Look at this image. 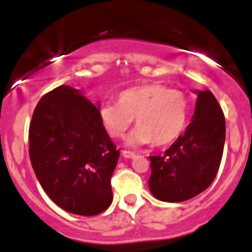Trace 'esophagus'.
<instances>
[{
	"instance_id": "obj_1",
	"label": "esophagus",
	"mask_w": 252,
	"mask_h": 252,
	"mask_svg": "<svg viewBox=\"0 0 252 252\" xmlns=\"http://www.w3.org/2000/svg\"><path fill=\"white\" fill-rule=\"evenodd\" d=\"M122 155H123V157H126V158H133V157L135 156V152L129 151V150H123V151H122Z\"/></svg>"
}]
</instances>
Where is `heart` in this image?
<instances>
[{
    "label": "heart",
    "mask_w": 252,
    "mask_h": 252,
    "mask_svg": "<svg viewBox=\"0 0 252 252\" xmlns=\"http://www.w3.org/2000/svg\"><path fill=\"white\" fill-rule=\"evenodd\" d=\"M189 100L184 93L164 85L136 86L119 94L118 103H105L100 117L112 138H123L136 118L138 128L129 144L164 146L177 140L187 126Z\"/></svg>",
    "instance_id": "1"
}]
</instances>
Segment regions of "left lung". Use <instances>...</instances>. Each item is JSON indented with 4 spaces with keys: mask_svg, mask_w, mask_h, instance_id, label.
Masks as SVG:
<instances>
[{
    "mask_svg": "<svg viewBox=\"0 0 252 252\" xmlns=\"http://www.w3.org/2000/svg\"><path fill=\"white\" fill-rule=\"evenodd\" d=\"M225 140V118L210 90L197 91L191 123L169 149L150 156L149 187L161 201L182 202L211 185L220 169Z\"/></svg>",
    "mask_w": 252,
    "mask_h": 252,
    "instance_id": "8db88e82",
    "label": "left lung"
}]
</instances>
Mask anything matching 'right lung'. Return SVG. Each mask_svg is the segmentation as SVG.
<instances>
[{
	"label": "right lung",
	"mask_w": 252,
	"mask_h": 252,
	"mask_svg": "<svg viewBox=\"0 0 252 252\" xmlns=\"http://www.w3.org/2000/svg\"><path fill=\"white\" fill-rule=\"evenodd\" d=\"M29 155L42 189L61 208L95 216L110 207L119 151L97 106L77 89L61 85L37 102L29 126Z\"/></svg>",
	"instance_id": "obj_1"
}]
</instances>
